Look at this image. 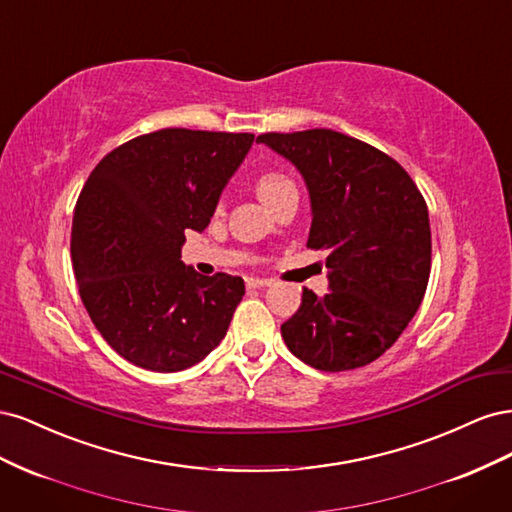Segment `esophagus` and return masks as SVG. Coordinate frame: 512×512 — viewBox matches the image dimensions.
Instances as JSON below:
<instances>
[{
  "label": "esophagus",
  "mask_w": 512,
  "mask_h": 512,
  "mask_svg": "<svg viewBox=\"0 0 512 512\" xmlns=\"http://www.w3.org/2000/svg\"><path fill=\"white\" fill-rule=\"evenodd\" d=\"M245 284H247V288H265V286H271V282L265 280V277H247Z\"/></svg>",
  "instance_id": "obj_1"
}]
</instances>
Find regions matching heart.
<instances>
[{
  "mask_svg": "<svg viewBox=\"0 0 512 512\" xmlns=\"http://www.w3.org/2000/svg\"><path fill=\"white\" fill-rule=\"evenodd\" d=\"M294 190V183L288 175L280 173V170H267L256 179V194L260 196L262 203L267 207L273 203L275 198H280L282 194Z\"/></svg>",
  "mask_w": 512,
  "mask_h": 512,
  "instance_id": "obj_1",
  "label": "heart"
}]
</instances>
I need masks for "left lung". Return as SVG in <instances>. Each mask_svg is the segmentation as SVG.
I'll return each mask as SVG.
<instances>
[{
    "instance_id": "left-lung-1",
    "label": "left lung",
    "mask_w": 512,
    "mask_h": 512,
    "mask_svg": "<svg viewBox=\"0 0 512 512\" xmlns=\"http://www.w3.org/2000/svg\"><path fill=\"white\" fill-rule=\"evenodd\" d=\"M299 170L312 203L307 247L327 250L329 292L303 288L282 324L288 350L320 371L376 361L404 333L431 271L423 194L393 158L333 130L260 134Z\"/></svg>"
}]
</instances>
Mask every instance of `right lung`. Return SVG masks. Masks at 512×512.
<instances>
[{"label":"right lung","instance_id":"add662e5","mask_svg":"<svg viewBox=\"0 0 512 512\" xmlns=\"http://www.w3.org/2000/svg\"><path fill=\"white\" fill-rule=\"evenodd\" d=\"M254 134L166 128L113 149L91 170L72 220V267L91 322L123 359L188 369L220 346L245 294L241 277L181 262Z\"/></svg>","mask_w":512,"mask_h":512}]
</instances>
